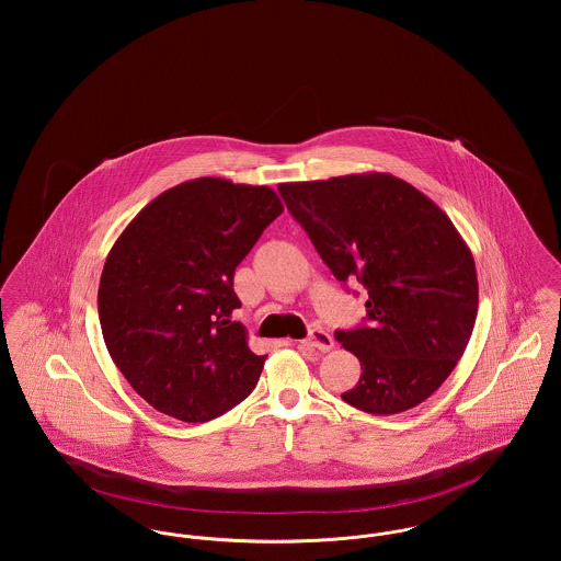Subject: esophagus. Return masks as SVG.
I'll return each instance as SVG.
<instances>
[{
  "label": "esophagus",
  "instance_id": "esophagus-1",
  "mask_svg": "<svg viewBox=\"0 0 561 561\" xmlns=\"http://www.w3.org/2000/svg\"><path fill=\"white\" fill-rule=\"evenodd\" d=\"M300 345L307 348H316V351H321V353H328V351L334 348V339L328 332H323V330H313L309 334V339H305Z\"/></svg>",
  "mask_w": 561,
  "mask_h": 561
}]
</instances>
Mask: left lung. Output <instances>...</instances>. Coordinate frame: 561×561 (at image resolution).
<instances>
[{
  "label": "left lung",
  "mask_w": 561,
  "mask_h": 561,
  "mask_svg": "<svg viewBox=\"0 0 561 561\" xmlns=\"http://www.w3.org/2000/svg\"><path fill=\"white\" fill-rule=\"evenodd\" d=\"M277 188L334 277L368 290L373 328L336 332L362 366L341 398L382 416L423 403L462 357L480 302L473 254L448 214L387 172Z\"/></svg>",
  "instance_id": "obj_1"
}]
</instances>
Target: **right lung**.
I'll list each match as a JSON object with an SVG mask.
<instances>
[{
	"label": "right lung",
	"mask_w": 561,
	"mask_h": 561,
	"mask_svg": "<svg viewBox=\"0 0 561 561\" xmlns=\"http://www.w3.org/2000/svg\"><path fill=\"white\" fill-rule=\"evenodd\" d=\"M284 213L273 188L202 176L163 191L108 252L99 318L111 359L163 414L206 423L245 400L267 355L248 347L236 267Z\"/></svg>",
	"instance_id": "obj_1"
}]
</instances>
